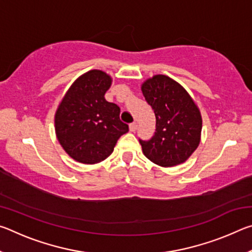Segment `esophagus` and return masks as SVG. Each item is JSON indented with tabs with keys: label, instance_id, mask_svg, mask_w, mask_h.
<instances>
[{
	"label": "esophagus",
	"instance_id": "obj_1",
	"mask_svg": "<svg viewBox=\"0 0 252 252\" xmlns=\"http://www.w3.org/2000/svg\"><path fill=\"white\" fill-rule=\"evenodd\" d=\"M129 129H130L131 132H135L136 129H138V125H136L135 122L130 123V125H129Z\"/></svg>",
	"mask_w": 252,
	"mask_h": 252
}]
</instances>
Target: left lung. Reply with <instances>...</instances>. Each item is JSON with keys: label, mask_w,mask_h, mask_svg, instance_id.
Returning <instances> with one entry per match:
<instances>
[{"label": "left lung", "mask_w": 252, "mask_h": 252, "mask_svg": "<svg viewBox=\"0 0 252 252\" xmlns=\"http://www.w3.org/2000/svg\"><path fill=\"white\" fill-rule=\"evenodd\" d=\"M141 90L157 120L155 135L148 141L140 140L143 155L164 168L183 163L201 140L198 105L180 83L163 74L144 81Z\"/></svg>", "instance_id": "1"}]
</instances>
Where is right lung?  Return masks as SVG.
<instances>
[{"instance_id": "obj_1", "label": "right lung", "mask_w": 252, "mask_h": 252, "mask_svg": "<svg viewBox=\"0 0 252 252\" xmlns=\"http://www.w3.org/2000/svg\"><path fill=\"white\" fill-rule=\"evenodd\" d=\"M112 78L101 70L79 76L60 102L54 116L58 141L72 159L84 164L105 160L129 131L120 108L105 100Z\"/></svg>"}]
</instances>
